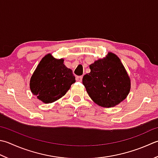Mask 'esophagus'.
Wrapping results in <instances>:
<instances>
[{
	"instance_id": "obj_1",
	"label": "esophagus",
	"mask_w": 158,
	"mask_h": 158,
	"mask_svg": "<svg viewBox=\"0 0 158 158\" xmlns=\"http://www.w3.org/2000/svg\"><path fill=\"white\" fill-rule=\"evenodd\" d=\"M82 79H83V77L82 76H77V77H76V80H77V81L81 82L82 81Z\"/></svg>"
}]
</instances>
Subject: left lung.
<instances>
[{"label": "left lung", "instance_id": "obj_1", "mask_svg": "<svg viewBox=\"0 0 158 158\" xmlns=\"http://www.w3.org/2000/svg\"><path fill=\"white\" fill-rule=\"evenodd\" d=\"M90 73L83 77L89 97L103 107H112L125 99L131 88V81L118 57L108 52L106 57L89 65Z\"/></svg>", "mask_w": 158, "mask_h": 158}]
</instances>
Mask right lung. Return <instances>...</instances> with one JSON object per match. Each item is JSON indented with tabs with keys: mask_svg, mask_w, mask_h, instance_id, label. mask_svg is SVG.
Wrapping results in <instances>:
<instances>
[{
	"mask_svg": "<svg viewBox=\"0 0 158 158\" xmlns=\"http://www.w3.org/2000/svg\"><path fill=\"white\" fill-rule=\"evenodd\" d=\"M73 71L64 64L63 59L47 54L42 59L30 79V89L39 100L51 103L66 94L75 83Z\"/></svg>",
	"mask_w": 158,
	"mask_h": 158,
	"instance_id": "obj_1",
	"label": "right lung"
}]
</instances>
